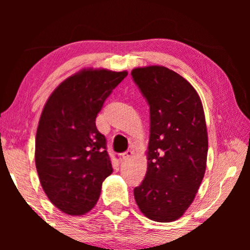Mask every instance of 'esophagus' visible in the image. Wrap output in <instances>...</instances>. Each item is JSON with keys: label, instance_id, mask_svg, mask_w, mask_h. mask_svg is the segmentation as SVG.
<instances>
[{"label": "esophagus", "instance_id": "34e87169", "mask_svg": "<svg viewBox=\"0 0 250 250\" xmlns=\"http://www.w3.org/2000/svg\"><path fill=\"white\" fill-rule=\"evenodd\" d=\"M132 154H133V151H131V150H126V151H125L124 153H122L121 155H122V159L124 160H129L131 156H132Z\"/></svg>", "mask_w": 250, "mask_h": 250}]
</instances>
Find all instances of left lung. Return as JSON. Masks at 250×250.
Listing matches in <instances>:
<instances>
[{
  "label": "left lung",
  "instance_id": "8db88e82",
  "mask_svg": "<svg viewBox=\"0 0 250 250\" xmlns=\"http://www.w3.org/2000/svg\"><path fill=\"white\" fill-rule=\"evenodd\" d=\"M131 76L150 107L146 174L134 200L152 221H176L192 204L206 170L202 101L188 80L167 67L134 68Z\"/></svg>",
  "mask_w": 250,
  "mask_h": 250
}]
</instances>
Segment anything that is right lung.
<instances>
[{
  "label": "right lung",
  "mask_w": 250,
  "mask_h": 250,
  "mask_svg": "<svg viewBox=\"0 0 250 250\" xmlns=\"http://www.w3.org/2000/svg\"><path fill=\"white\" fill-rule=\"evenodd\" d=\"M126 75L83 69L59 84L45 104L36 132V170L49 201L65 214L89 211L112 173L96 118Z\"/></svg>",
  "instance_id": "right-lung-1"
}]
</instances>
